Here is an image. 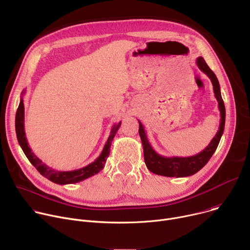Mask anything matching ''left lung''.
Wrapping results in <instances>:
<instances>
[{
  "label": "left lung",
  "instance_id": "obj_1",
  "mask_svg": "<svg viewBox=\"0 0 250 250\" xmlns=\"http://www.w3.org/2000/svg\"><path fill=\"white\" fill-rule=\"evenodd\" d=\"M196 63L202 72H204L210 79L213 87V93H215V97L219 103V110L221 115L219 130L216 133V135L213 136V138L210 140L209 145L200 153L193 156H189V157H177V156L165 157L158 154L153 149L146 136L145 126L142 125L140 121H138L139 123L138 132L141 138L142 146H144L145 162L148 170L154 174L166 176V177H177V178L188 177V176L194 175L208 163L211 155L215 153L220 144L221 137L224 133L225 123H226V108H225V104L221 94V87H220L219 80L216 74L209 69V67L208 66V64L206 63V61L202 56L197 58Z\"/></svg>",
  "mask_w": 250,
  "mask_h": 250
}]
</instances>
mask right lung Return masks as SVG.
Returning <instances> with one entry per match:
<instances>
[{"label": "right lung", "mask_w": 250, "mask_h": 250, "mask_svg": "<svg viewBox=\"0 0 250 250\" xmlns=\"http://www.w3.org/2000/svg\"><path fill=\"white\" fill-rule=\"evenodd\" d=\"M25 93V90L21 92V102L19 104V108L17 110L16 114V132H17V137L19 144L29 160V162L37 168V170L45 178H47L48 180H50L53 183L59 184V185H66V184H74L81 182L89 177L94 176L95 174L99 173L101 170H103L106 158L109 157L110 154V147L112 145V141L119 130L122 122L119 124H116L113 125L112 130L110 132V136L106 140L105 145L100 154V156L92 163L89 165L76 169V170H71V171H56L52 169L51 167L47 166L45 163H43L37 155H35L32 151L31 148L28 146L27 144V139L25 136V131H24V104H23V95Z\"/></svg>", "instance_id": "add662e5"}]
</instances>
